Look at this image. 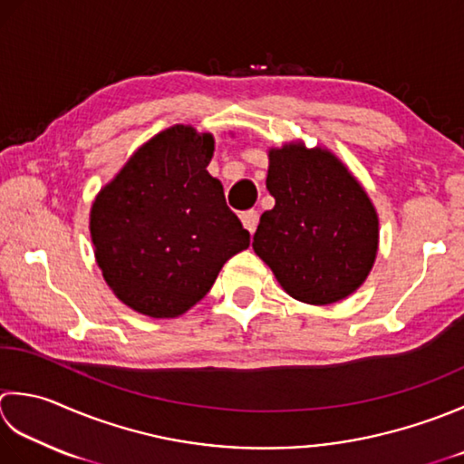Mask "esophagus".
Wrapping results in <instances>:
<instances>
[{"mask_svg": "<svg viewBox=\"0 0 464 464\" xmlns=\"http://www.w3.org/2000/svg\"><path fill=\"white\" fill-rule=\"evenodd\" d=\"M257 221H259V213L256 211V208H249V211H245L241 215V223L251 235L256 233V229H257Z\"/></svg>", "mask_w": 464, "mask_h": 464, "instance_id": "34e87169", "label": "esophagus"}]
</instances>
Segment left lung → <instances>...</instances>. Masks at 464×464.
<instances>
[{
	"instance_id": "8db88e82",
	"label": "left lung",
	"mask_w": 464,
	"mask_h": 464,
	"mask_svg": "<svg viewBox=\"0 0 464 464\" xmlns=\"http://www.w3.org/2000/svg\"><path fill=\"white\" fill-rule=\"evenodd\" d=\"M267 190L253 251L297 302L328 305L364 284L378 253V215L356 177L328 149L269 150Z\"/></svg>"
}]
</instances>
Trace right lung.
<instances>
[{"label": "right lung", "mask_w": 464, "mask_h": 464, "mask_svg": "<svg viewBox=\"0 0 464 464\" xmlns=\"http://www.w3.org/2000/svg\"><path fill=\"white\" fill-rule=\"evenodd\" d=\"M215 139L175 124L136 150L90 208L98 267L122 304L177 317L213 287L227 259L249 247L207 172Z\"/></svg>", "instance_id": "add662e5"}]
</instances>
